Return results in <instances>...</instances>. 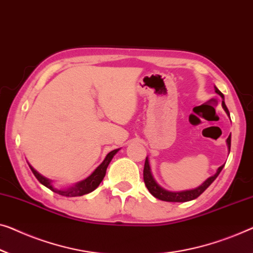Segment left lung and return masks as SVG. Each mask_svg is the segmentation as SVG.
<instances>
[{
    "label": "left lung",
    "mask_w": 253,
    "mask_h": 253,
    "mask_svg": "<svg viewBox=\"0 0 253 253\" xmlns=\"http://www.w3.org/2000/svg\"><path fill=\"white\" fill-rule=\"evenodd\" d=\"M214 92H216L218 95H220L221 99H223V102H221V105H223L224 110L226 111V114L229 116V111L226 104L224 102V94L218 89L216 86H214ZM227 146H228V152L231 150V135H229L227 138ZM224 166H220L219 168L217 169V172L213 176L209 177L206 182H203L201 185L197 188H193V190H188V191H182V192H171V191H167L165 190L164 187H161L159 184L156 182V179L153 178L152 174H151V168L149 165V159L146 157L145 159V164H144V170H143V178H144V183L145 186L148 187V190L151 194L153 195L154 198L163 200V201H167V202H186V201H191V200L197 199L199 195H201L203 192H205L207 188H208L211 183L213 182L214 179L217 178V176L220 174L221 169L224 168Z\"/></svg>",
    "instance_id": "8db88e82"
}]
</instances>
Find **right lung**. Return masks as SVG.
Listing matches in <instances>:
<instances>
[{
	"label": "right lung",
	"instance_id": "right-lung-1",
	"mask_svg": "<svg viewBox=\"0 0 253 253\" xmlns=\"http://www.w3.org/2000/svg\"><path fill=\"white\" fill-rule=\"evenodd\" d=\"M118 151H119V149H116L114 151H111V152H109L107 154V157H105V159L103 160V163L101 164L99 167H97L95 170H94L92 174L87 177V178L82 180V182H79L77 184H75L74 186L65 188V190L55 188L53 186V184H52L51 179H48V178H46V177H44L43 175H41L40 172L36 170V169H34L29 164L28 165H29L30 169H32L33 174L35 175L37 179H39V182L41 184H43L44 186H46L47 188H50L51 191H53L54 193L63 195V197H70V198L71 197H82V195L90 193V192L95 190V188L100 185V183L102 182V179L104 178L105 171H107L109 164H110L112 158H114V156L117 152H118Z\"/></svg>",
	"mask_w": 253,
	"mask_h": 253
}]
</instances>
